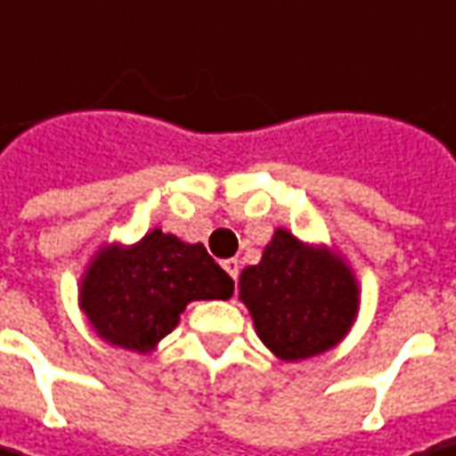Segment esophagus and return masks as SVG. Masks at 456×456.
I'll return each mask as SVG.
<instances>
[{
    "label": "esophagus",
    "instance_id": "34e87169",
    "mask_svg": "<svg viewBox=\"0 0 456 456\" xmlns=\"http://www.w3.org/2000/svg\"><path fill=\"white\" fill-rule=\"evenodd\" d=\"M223 270L233 278L235 282H238V275H240V263L235 258H228V260H223Z\"/></svg>",
    "mask_w": 456,
    "mask_h": 456
}]
</instances>
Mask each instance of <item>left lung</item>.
I'll return each mask as SVG.
<instances>
[{
	"mask_svg": "<svg viewBox=\"0 0 456 456\" xmlns=\"http://www.w3.org/2000/svg\"><path fill=\"white\" fill-rule=\"evenodd\" d=\"M240 300L273 353L305 360L330 350L350 330L357 285L342 260L303 246L281 228L258 265L243 270Z\"/></svg>",
	"mask_w": 456,
	"mask_h": 456,
	"instance_id": "8db88e82",
	"label": "left lung"
}]
</instances>
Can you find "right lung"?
<instances>
[{
    "instance_id": "1",
    "label": "right lung",
    "mask_w": 456,
    "mask_h": 456,
    "mask_svg": "<svg viewBox=\"0 0 456 456\" xmlns=\"http://www.w3.org/2000/svg\"><path fill=\"white\" fill-rule=\"evenodd\" d=\"M233 278L203 243L151 231L128 250H102L81 282V307L111 345L146 353L166 338L191 300H228Z\"/></svg>"
}]
</instances>
